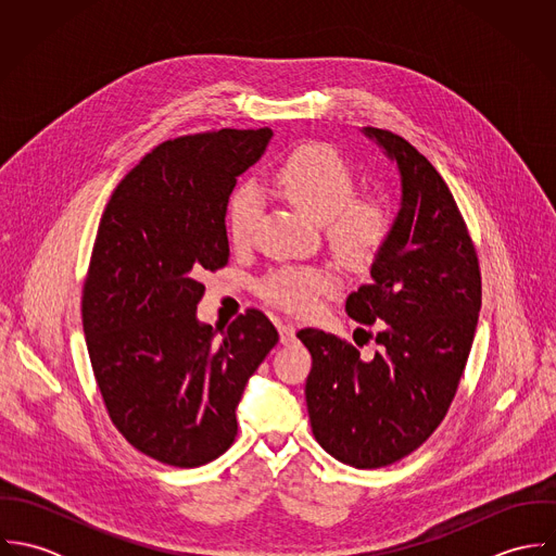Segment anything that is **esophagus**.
<instances>
[{"label": "esophagus", "mask_w": 556, "mask_h": 556, "mask_svg": "<svg viewBox=\"0 0 556 556\" xmlns=\"http://www.w3.org/2000/svg\"><path fill=\"white\" fill-rule=\"evenodd\" d=\"M278 331H280V342H282V344L293 342V340H295V333H298V329H295L293 323H280V325H278Z\"/></svg>", "instance_id": "obj_1"}]
</instances>
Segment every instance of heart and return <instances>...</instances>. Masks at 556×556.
<instances>
[{"label": "heart", "mask_w": 556, "mask_h": 556, "mask_svg": "<svg viewBox=\"0 0 556 556\" xmlns=\"http://www.w3.org/2000/svg\"><path fill=\"white\" fill-rule=\"evenodd\" d=\"M280 194L308 218L323 223L338 258L349 267H366L392 231V212L377 194H355V173L325 143H308L289 154L274 173ZM261 214V192L245 184L229 201L227 227L233 245H245ZM338 289L327 267H285L261 282V295L295 315H308L318 300Z\"/></svg>", "instance_id": "obj_1"}]
</instances>
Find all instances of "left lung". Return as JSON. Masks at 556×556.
Returning <instances> with one entry per match:
<instances>
[{"mask_svg": "<svg viewBox=\"0 0 556 556\" xmlns=\"http://www.w3.org/2000/svg\"><path fill=\"white\" fill-rule=\"evenodd\" d=\"M400 173V210L346 315L375 357L306 327V404L318 445L344 465L379 469L415 452L443 421L465 372L481 308L476 248L437 168L390 130L364 128Z\"/></svg>", "mask_w": 556, "mask_h": 556, "instance_id": "8db88e82", "label": "left lung"}]
</instances>
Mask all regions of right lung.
Masks as SVG:
<instances>
[{
  "label": "right lung",
  "instance_id": "obj_1",
  "mask_svg": "<svg viewBox=\"0 0 556 556\" xmlns=\"http://www.w3.org/2000/svg\"><path fill=\"white\" fill-rule=\"evenodd\" d=\"M271 135L223 128L164 141L100 218L80 308L93 377L126 441L170 467L231 447L243 388L278 342L254 308L220 336L197 318L201 276L229 261V197Z\"/></svg>",
  "mask_w": 556,
  "mask_h": 556
}]
</instances>
